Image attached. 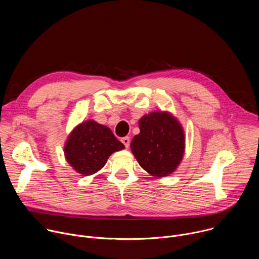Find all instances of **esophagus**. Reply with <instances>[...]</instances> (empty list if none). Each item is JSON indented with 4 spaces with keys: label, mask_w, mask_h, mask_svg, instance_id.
Returning <instances> with one entry per match:
<instances>
[{
    "label": "esophagus",
    "mask_w": 259,
    "mask_h": 259,
    "mask_svg": "<svg viewBox=\"0 0 259 259\" xmlns=\"http://www.w3.org/2000/svg\"><path fill=\"white\" fill-rule=\"evenodd\" d=\"M121 141H122V143L125 145V147H126V148H128V147H129V145H130V138H129L128 136L123 137V138L121 139Z\"/></svg>",
    "instance_id": "1"
}]
</instances>
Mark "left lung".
Instances as JSON below:
<instances>
[{
  "mask_svg": "<svg viewBox=\"0 0 259 259\" xmlns=\"http://www.w3.org/2000/svg\"><path fill=\"white\" fill-rule=\"evenodd\" d=\"M139 134L131 141V150L140 166L151 176H168L177 168L185 151L184 130L168 112H152L139 122Z\"/></svg>",
  "mask_w": 259,
  "mask_h": 259,
  "instance_id": "1",
  "label": "left lung"
}]
</instances>
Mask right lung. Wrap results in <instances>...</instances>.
<instances>
[{
    "label": "right lung",
    "instance_id": "add662e5",
    "mask_svg": "<svg viewBox=\"0 0 259 259\" xmlns=\"http://www.w3.org/2000/svg\"><path fill=\"white\" fill-rule=\"evenodd\" d=\"M124 148L109 127L89 120L77 125L69 134L64 153L77 173L91 176L104 167L112 153Z\"/></svg>",
    "mask_w": 259,
    "mask_h": 259
}]
</instances>
